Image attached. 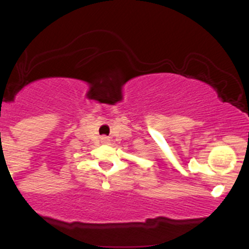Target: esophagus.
<instances>
[{"label": "esophagus", "instance_id": "34e87169", "mask_svg": "<svg viewBox=\"0 0 249 249\" xmlns=\"http://www.w3.org/2000/svg\"><path fill=\"white\" fill-rule=\"evenodd\" d=\"M101 142L102 143H108L109 142L108 137H101Z\"/></svg>", "mask_w": 249, "mask_h": 249}]
</instances>
